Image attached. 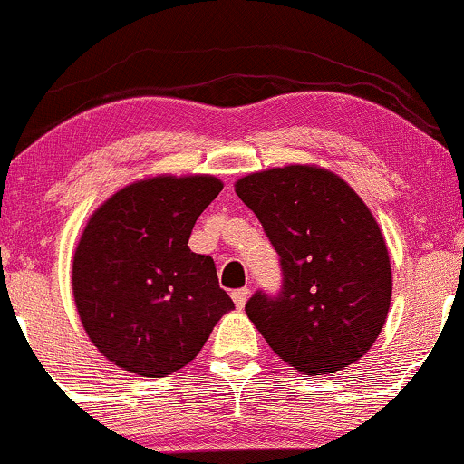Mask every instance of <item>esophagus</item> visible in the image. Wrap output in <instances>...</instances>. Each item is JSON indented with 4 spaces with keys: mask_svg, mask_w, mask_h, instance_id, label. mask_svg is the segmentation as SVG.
Listing matches in <instances>:
<instances>
[{
    "mask_svg": "<svg viewBox=\"0 0 464 464\" xmlns=\"http://www.w3.org/2000/svg\"><path fill=\"white\" fill-rule=\"evenodd\" d=\"M231 297H233V302H236V306L242 310L246 306V302H248V297H250V289H246V286H244V289L233 291Z\"/></svg>",
    "mask_w": 464,
    "mask_h": 464,
    "instance_id": "obj_1",
    "label": "esophagus"
}]
</instances>
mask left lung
I'll return each instance as SVG.
<instances>
[{
  "mask_svg": "<svg viewBox=\"0 0 464 464\" xmlns=\"http://www.w3.org/2000/svg\"><path fill=\"white\" fill-rule=\"evenodd\" d=\"M236 192L283 266V293L246 304L274 353L304 374H332L366 355L390 313L392 263L362 197L319 164L248 173Z\"/></svg>",
  "mask_w": 464,
  "mask_h": 464,
  "instance_id": "8db88e82",
  "label": "left lung"
}]
</instances>
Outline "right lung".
<instances>
[{
	"label": "right lung",
	"mask_w": 464,
	"mask_h": 464,
	"mask_svg": "<svg viewBox=\"0 0 464 464\" xmlns=\"http://www.w3.org/2000/svg\"><path fill=\"white\" fill-rule=\"evenodd\" d=\"M222 186L205 173L150 175L121 186L87 220L72 256L76 313L93 347L121 371H179L236 308L212 256L188 248Z\"/></svg>",
	"instance_id": "obj_1"
}]
</instances>
